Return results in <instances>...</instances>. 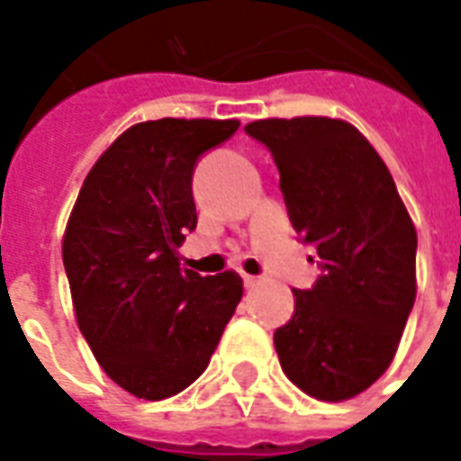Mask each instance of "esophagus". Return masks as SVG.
Returning a JSON list of instances; mask_svg holds the SVG:
<instances>
[{
    "mask_svg": "<svg viewBox=\"0 0 461 461\" xmlns=\"http://www.w3.org/2000/svg\"><path fill=\"white\" fill-rule=\"evenodd\" d=\"M241 279H244V286H247V289H254V286L259 285V276H252V275H241Z\"/></svg>",
    "mask_w": 461,
    "mask_h": 461,
    "instance_id": "esophagus-1",
    "label": "esophagus"
}]
</instances>
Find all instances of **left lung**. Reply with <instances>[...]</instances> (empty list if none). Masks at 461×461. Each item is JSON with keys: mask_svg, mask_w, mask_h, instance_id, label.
I'll return each instance as SVG.
<instances>
[{"mask_svg": "<svg viewBox=\"0 0 461 461\" xmlns=\"http://www.w3.org/2000/svg\"><path fill=\"white\" fill-rule=\"evenodd\" d=\"M292 227L317 247L321 276L294 289L275 331L285 375L309 397L344 402L387 372L417 297V230L387 164L344 119H257Z\"/></svg>", "mask_w": 461, "mask_h": 461, "instance_id": "obj_1", "label": "left lung"}]
</instances>
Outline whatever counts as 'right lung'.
I'll list each match as a JSON object with an SVG mask.
<instances>
[{
    "mask_svg": "<svg viewBox=\"0 0 461 461\" xmlns=\"http://www.w3.org/2000/svg\"><path fill=\"white\" fill-rule=\"evenodd\" d=\"M237 119L140 122L89 169L62 240L74 317L112 382L149 402L179 394L207 369L240 304L237 272L179 269L197 227L199 154L230 140Z\"/></svg>",
    "mask_w": 461,
    "mask_h": 461,
    "instance_id": "right-lung-1",
    "label": "right lung"
}]
</instances>
